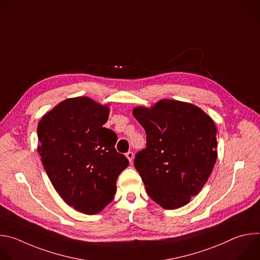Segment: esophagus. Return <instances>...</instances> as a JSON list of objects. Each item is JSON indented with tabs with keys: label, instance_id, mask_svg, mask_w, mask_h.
Instances as JSON below:
<instances>
[{
	"label": "esophagus",
	"instance_id": "1",
	"mask_svg": "<svg viewBox=\"0 0 260 260\" xmlns=\"http://www.w3.org/2000/svg\"><path fill=\"white\" fill-rule=\"evenodd\" d=\"M125 155H126L127 159L129 160V162H132V161H133V159H134V152H133V151H128Z\"/></svg>",
	"mask_w": 260,
	"mask_h": 260
}]
</instances>
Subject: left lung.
<instances>
[{
  "mask_svg": "<svg viewBox=\"0 0 260 260\" xmlns=\"http://www.w3.org/2000/svg\"><path fill=\"white\" fill-rule=\"evenodd\" d=\"M133 114L146 133V148L134 160L147 193L165 209L189 203L209 179L217 159L216 126L199 107L162 100Z\"/></svg>",
  "mask_w": 260,
  "mask_h": 260,
  "instance_id": "1",
  "label": "left lung"
}]
</instances>
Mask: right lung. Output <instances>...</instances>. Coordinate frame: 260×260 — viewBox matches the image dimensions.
<instances>
[{
  "mask_svg": "<svg viewBox=\"0 0 260 260\" xmlns=\"http://www.w3.org/2000/svg\"><path fill=\"white\" fill-rule=\"evenodd\" d=\"M109 108L89 98L68 99L40 120L38 152L61 199L75 210L93 215L116 193L119 174L128 159L115 149L117 135L103 125Z\"/></svg>",
  "mask_w": 260,
  "mask_h": 260,
  "instance_id": "1",
  "label": "right lung"
}]
</instances>
